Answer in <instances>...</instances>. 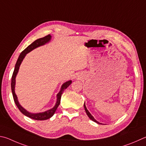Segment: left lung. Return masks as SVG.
Returning <instances> with one entry per match:
<instances>
[{
	"instance_id": "left-lung-1",
	"label": "left lung",
	"mask_w": 146,
	"mask_h": 146,
	"mask_svg": "<svg viewBox=\"0 0 146 146\" xmlns=\"http://www.w3.org/2000/svg\"><path fill=\"white\" fill-rule=\"evenodd\" d=\"M84 108H85V110H86V113H87V115H88V117L91 119L92 121H93L94 122H95V123H98V124H103L102 123H99V122H98L96 119H95L94 118V117L93 116H92L91 114V113H90L89 111H88V110L87 109V108H86V105H85V103H84Z\"/></svg>"
}]
</instances>
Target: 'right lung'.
Wrapping results in <instances>:
<instances>
[{"label":"right lung","mask_w":146,"mask_h":146,"mask_svg":"<svg viewBox=\"0 0 146 146\" xmlns=\"http://www.w3.org/2000/svg\"><path fill=\"white\" fill-rule=\"evenodd\" d=\"M51 37L52 36H50V34H48V35L44 36L43 38L36 39L35 41H34L33 43H31L30 45L28 46L22 53H21L20 55H19V57H18L17 63H16L15 64V70H14V71H13V76L11 78V91L13 93V99H14L16 105L17 106L18 109L20 110V112H22L23 115L27 116L28 117L34 119V120L43 121V120H46V119H50V117H52L53 115L55 113V111H56L57 107H59V105L60 104V98H61L62 92H64V90L67 88V87L71 84V82H72L71 80H69L62 84L61 89H60V91L57 95V102H56V103H55V106L52 108H51V109L46 110L44 112H40V113H33L29 112L28 111L26 110L24 108H23L22 106L20 105L19 102H18L17 96L16 95L15 91V83H16L15 78L18 72V70H19V68L21 63H22V60H23V59H24L26 54H28V53L30 52L31 51H32L33 50L36 48L37 47L44 45V44H45L46 43H48V42L50 41V39H51Z\"/></svg>","instance_id":"obj_1"}]
</instances>
